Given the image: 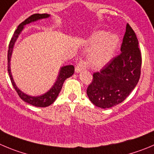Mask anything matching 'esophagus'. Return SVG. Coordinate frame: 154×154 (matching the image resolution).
Instances as JSON below:
<instances>
[{
  "label": "esophagus",
  "mask_w": 154,
  "mask_h": 154,
  "mask_svg": "<svg viewBox=\"0 0 154 154\" xmlns=\"http://www.w3.org/2000/svg\"><path fill=\"white\" fill-rule=\"evenodd\" d=\"M87 63H86L84 61H83V60H81V61H80V62L78 63V64L77 65V67H76L75 72L80 73V71H82V70H85V69L87 68Z\"/></svg>",
  "instance_id": "34e87169"
}]
</instances>
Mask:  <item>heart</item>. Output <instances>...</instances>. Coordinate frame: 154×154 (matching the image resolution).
I'll return each mask as SVG.
<instances>
[{
  "instance_id": "heart-1",
  "label": "heart",
  "mask_w": 154,
  "mask_h": 154,
  "mask_svg": "<svg viewBox=\"0 0 154 154\" xmlns=\"http://www.w3.org/2000/svg\"><path fill=\"white\" fill-rule=\"evenodd\" d=\"M87 61L93 68H102L112 61L120 44V38L105 30H97L90 38Z\"/></svg>"
}]
</instances>
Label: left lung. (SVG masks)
I'll return each mask as SVG.
<instances>
[{"instance_id": "1", "label": "left lung", "mask_w": 154, "mask_h": 154, "mask_svg": "<svg viewBox=\"0 0 154 154\" xmlns=\"http://www.w3.org/2000/svg\"><path fill=\"white\" fill-rule=\"evenodd\" d=\"M138 40L128 23L121 46V54L100 72L93 74L87 90L90 101L97 107L109 109L124 101L139 81L141 54Z\"/></svg>"}]
</instances>
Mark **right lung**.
I'll use <instances>...</instances> for the list:
<instances>
[{
	"label": "right lung",
	"mask_w": 154,
	"mask_h": 154,
	"mask_svg": "<svg viewBox=\"0 0 154 154\" xmlns=\"http://www.w3.org/2000/svg\"><path fill=\"white\" fill-rule=\"evenodd\" d=\"M51 17L50 14H35L33 15L30 16L29 17L25 20L23 23H21L20 25L17 27V30L14 32V34L13 35L12 38H11V42H10L9 45V50H8V73H9L10 77H11V83H12L13 86H14V89L16 90L17 93H18L19 97H20L24 102L29 103L30 105H32L36 107H47V106H50L52 104L55 100L57 99V96L61 92V88H62L63 84L67 78H69L74 74V67L71 64L70 65H65L63 66L60 68L59 73L57 75V79H56L54 84H53L52 87L49 89L47 92H45L43 94L39 95V96H30V95L26 94L24 92L17 87V84H16L15 81H14V78H13L12 73H11V57H12L13 51H14V45L17 42V38H19L20 35L24 29L25 26L28 25V24L36 22V21L42 20V19H47Z\"/></svg>",
	"instance_id": "obj_1"
}]
</instances>
